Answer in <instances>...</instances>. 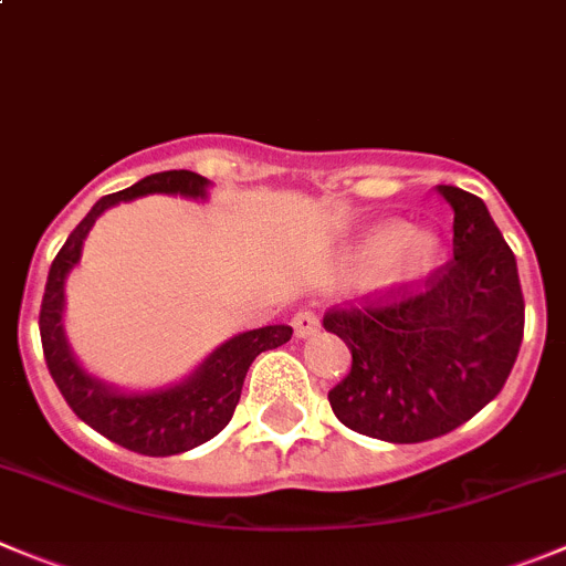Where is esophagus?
Segmentation results:
<instances>
[{"label": "esophagus", "mask_w": 566, "mask_h": 566, "mask_svg": "<svg viewBox=\"0 0 566 566\" xmlns=\"http://www.w3.org/2000/svg\"><path fill=\"white\" fill-rule=\"evenodd\" d=\"M293 329H295V337L315 335V332L321 329L318 315L310 313V310H301V313H295V318H293Z\"/></svg>", "instance_id": "1"}]
</instances>
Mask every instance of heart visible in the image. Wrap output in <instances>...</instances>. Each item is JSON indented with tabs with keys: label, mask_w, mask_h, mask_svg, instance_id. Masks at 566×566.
<instances>
[{
	"label": "heart",
	"mask_w": 566,
	"mask_h": 566,
	"mask_svg": "<svg viewBox=\"0 0 566 566\" xmlns=\"http://www.w3.org/2000/svg\"><path fill=\"white\" fill-rule=\"evenodd\" d=\"M348 259L357 271L382 273L385 284H413L436 268L438 237L402 220H382L357 237Z\"/></svg>",
	"instance_id": "b5f03b06"
}]
</instances>
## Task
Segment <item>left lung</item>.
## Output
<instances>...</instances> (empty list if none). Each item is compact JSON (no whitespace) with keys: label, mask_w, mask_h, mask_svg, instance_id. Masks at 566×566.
<instances>
[{"label":"left lung","mask_w":566,"mask_h":566,"mask_svg":"<svg viewBox=\"0 0 566 566\" xmlns=\"http://www.w3.org/2000/svg\"><path fill=\"white\" fill-rule=\"evenodd\" d=\"M452 206V259L421 284H402L324 315L352 352L329 390L348 430L390 443L447 436L503 390L525 332L516 259L483 200L438 187Z\"/></svg>","instance_id":"8db88e82"}]
</instances>
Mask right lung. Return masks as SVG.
<instances>
[{"label":"right lung","mask_w":566,"mask_h":566,"mask_svg":"<svg viewBox=\"0 0 566 566\" xmlns=\"http://www.w3.org/2000/svg\"><path fill=\"white\" fill-rule=\"evenodd\" d=\"M206 189H209V181L198 172L167 170L142 178L139 184L123 189V192L105 195L69 234L52 262L50 276H46L39 329L46 368H50L57 390L63 394L69 408L75 410L77 419L86 421L108 441L119 443L130 452H139V455H178V452L195 450L218 436L234 416L242 382H245V374L256 355L268 348L284 346L293 335V329L284 324L242 332L214 348L187 379L156 390L114 388V385L92 377L72 355L66 332H63V301H66L63 284H66L69 271L81 262L83 240L92 231L94 220L111 206L142 198V195L164 192L206 198Z\"/></svg>","instance_id":"add662e5"}]
</instances>
